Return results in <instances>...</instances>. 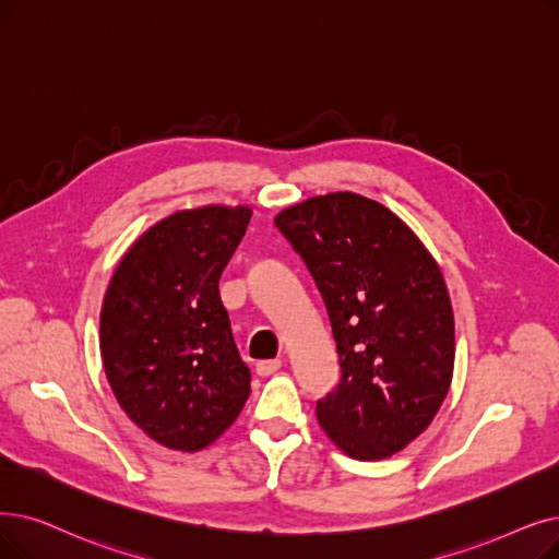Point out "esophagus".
I'll return each mask as SVG.
<instances>
[{
    "mask_svg": "<svg viewBox=\"0 0 559 559\" xmlns=\"http://www.w3.org/2000/svg\"><path fill=\"white\" fill-rule=\"evenodd\" d=\"M278 368H281V360H278V358H274V360H258V362H255V372H258L260 377H270V374H274Z\"/></svg>",
    "mask_w": 559,
    "mask_h": 559,
    "instance_id": "34e87169",
    "label": "esophagus"
}]
</instances>
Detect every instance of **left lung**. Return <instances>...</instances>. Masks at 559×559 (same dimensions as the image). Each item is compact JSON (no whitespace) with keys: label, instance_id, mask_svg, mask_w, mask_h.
<instances>
[{"label":"left lung","instance_id":"1","mask_svg":"<svg viewBox=\"0 0 559 559\" xmlns=\"http://www.w3.org/2000/svg\"><path fill=\"white\" fill-rule=\"evenodd\" d=\"M274 224L324 299L340 383L318 402L329 439L360 461L393 456L429 427L454 370V314L431 253L395 212L352 191Z\"/></svg>","mask_w":559,"mask_h":559}]
</instances>
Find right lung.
Wrapping results in <instances>:
<instances>
[{
	"mask_svg": "<svg viewBox=\"0 0 559 559\" xmlns=\"http://www.w3.org/2000/svg\"><path fill=\"white\" fill-rule=\"evenodd\" d=\"M249 222L247 205L176 212L134 241L109 281L105 372L128 418L164 448H207L249 400L251 372L219 297Z\"/></svg>",
	"mask_w": 559,
	"mask_h": 559,
	"instance_id": "add662e5",
	"label": "right lung"
}]
</instances>
